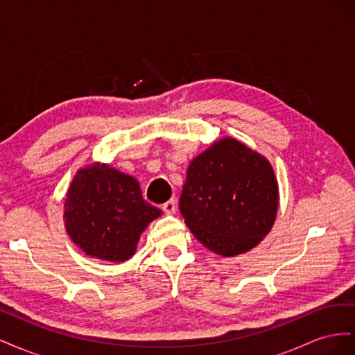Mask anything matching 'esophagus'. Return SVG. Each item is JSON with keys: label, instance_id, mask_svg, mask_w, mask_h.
Returning a JSON list of instances; mask_svg holds the SVG:
<instances>
[{"label": "esophagus", "instance_id": "esophagus-1", "mask_svg": "<svg viewBox=\"0 0 355 355\" xmlns=\"http://www.w3.org/2000/svg\"><path fill=\"white\" fill-rule=\"evenodd\" d=\"M163 211L166 214H173L176 211V201L175 200H168L167 202L163 204Z\"/></svg>", "mask_w": 355, "mask_h": 355}]
</instances>
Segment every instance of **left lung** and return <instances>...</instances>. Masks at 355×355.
I'll use <instances>...</instances> for the list:
<instances>
[{
	"label": "left lung",
	"mask_w": 355,
	"mask_h": 355,
	"mask_svg": "<svg viewBox=\"0 0 355 355\" xmlns=\"http://www.w3.org/2000/svg\"><path fill=\"white\" fill-rule=\"evenodd\" d=\"M179 209L209 250L225 257L249 252L275 222L272 166L237 139L223 137L191 161Z\"/></svg>",
	"instance_id": "obj_1"
}]
</instances>
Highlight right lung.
<instances>
[{
    "mask_svg": "<svg viewBox=\"0 0 355 355\" xmlns=\"http://www.w3.org/2000/svg\"><path fill=\"white\" fill-rule=\"evenodd\" d=\"M163 211L144 200L139 182L110 164L93 163L73 176L65 200V228L92 257L124 262L141 234Z\"/></svg>",
    "mask_w": 355,
    "mask_h": 355,
    "instance_id": "obj_1",
    "label": "right lung"
}]
</instances>
